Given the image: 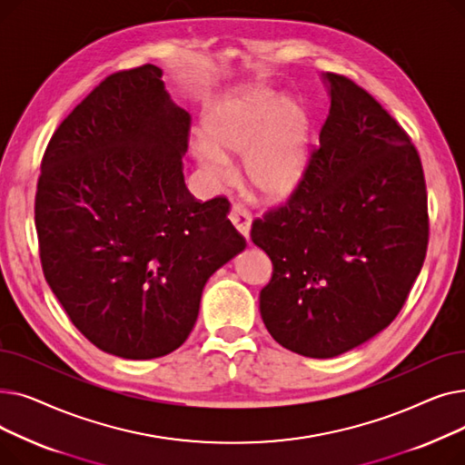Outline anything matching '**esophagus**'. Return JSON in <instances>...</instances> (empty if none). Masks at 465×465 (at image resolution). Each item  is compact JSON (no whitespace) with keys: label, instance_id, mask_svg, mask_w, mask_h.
<instances>
[{"label":"esophagus","instance_id":"obj_1","mask_svg":"<svg viewBox=\"0 0 465 465\" xmlns=\"http://www.w3.org/2000/svg\"><path fill=\"white\" fill-rule=\"evenodd\" d=\"M230 218L233 226L237 228V232L242 235V237H251V224H252V214L251 211L242 205V203H233L232 205V213H230Z\"/></svg>","mask_w":465,"mask_h":465}]
</instances>
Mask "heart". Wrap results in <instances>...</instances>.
<instances>
[{
  "mask_svg": "<svg viewBox=\"0 0 465 465\" xmlns=\"http://www.w3.org/2000/svg\"><path fill=\"white\" fill-rule=\"evenodd\" d=\"M207 137H195L192 153L214 177L242 154L247 183L265 200H284L302 183L311 158V118L303 104L267 88H251L216 102L205 114Z\"/></svg>",
  "mask_w": 465,
  "mask_h": 465,
  "instance_id": "heart-1",
  "label": "heart"
}]
</instances>
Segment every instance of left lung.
I'll use <instances>...</instances> for the list:
<instances>
[{"label":"left lung","instance_id":"8db88e82","mask_svg":"<svg viewBox=\"0 0 465 465\" xmlns=\"http://www.w3.org/2000/svg\"><path fill=\"white\" fill-rule=\"evenodd\" d=\"M321 146L284 205L252 223L273 263L260 314L284 349L333 358L401 311L428 249V195L411 137L371 94L324 73Z\"/></svg>","mask_w":465,"mask_h":465}]
</instances>
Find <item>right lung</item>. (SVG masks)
<instances>
[{"instance_id": "add662e5", "label": "right lung", "mask_w": 465, "mask_h": 465, "mask_svg": "<svg viewBox=\"0 0 465 465\" xmlns=\"http://www.w3.org/2000/svg\"><path fill=\"white\" fill-rule=\"evenodd\" d=\"M188 132L162 69L144 64L97 84L48 141L35 193L43 273L104 352L179 349L207 279L247 247L224 195L202 203L188 192Z\"/></svg>"}]
</instances>
